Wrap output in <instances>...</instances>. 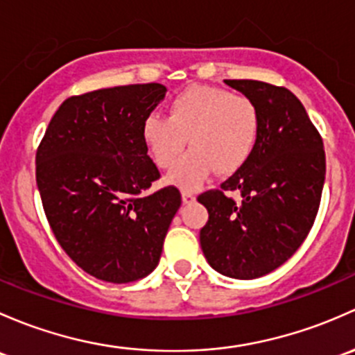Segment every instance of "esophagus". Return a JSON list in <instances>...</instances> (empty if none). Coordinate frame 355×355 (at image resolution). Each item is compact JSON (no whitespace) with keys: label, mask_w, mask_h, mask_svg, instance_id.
I'll return each mask as SVG.
<instances>
[{"label":"esophagus","mask_w":355,"mask_h":355,"mask_svg":"<svg viewBox=\"0 0 355 355\" xmlns=\"http://www.w3.org/2000/svg\"><path fill=\"white\" fill-rule=\"evenodd\" d=\"M181 198H182V203H193L196 200V196L193 195L191 191H182Z\"/></svg>","instance_id":"esophagus-1"}]
</instances>
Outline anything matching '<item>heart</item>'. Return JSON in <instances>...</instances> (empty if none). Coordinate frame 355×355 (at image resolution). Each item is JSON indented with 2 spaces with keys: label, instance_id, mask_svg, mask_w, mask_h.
I'll return each mask as SVG.
<instances>
[{
  "label": "heart",
  "instance_id": "1",
  "mask_svg": "<svg viewBox=\"0 0 355 355\" xmlns=\"http://www.w3.org/2000/svg\"><path fill=\"white\" fill-rule=\"evenodd\" d=\"M261 135V114L253 98L211 85H193L169 102L167 116L152 112L141 123V140L162 169L189 138L190 150L174 164L166 181L195 189L217 169L231 176L253 157Z\"/></svg>",
  "mask_w": 355,
  "mask_h": 355
}]
</instances>
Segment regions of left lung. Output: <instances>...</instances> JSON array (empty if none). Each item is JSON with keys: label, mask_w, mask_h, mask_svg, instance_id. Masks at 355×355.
Here are the masks:
<instances>
[{"label": "left lung", "mask_w": 355, "mask_h": 355, "mask_svg": "<svg viewBox=\"0 0 355 355\" xmlns=\"http://www.w3.org/2000/svg\"><path fill=\"white\" fill-rule=\"evenodd\" d=\"M253 98L261 114L259 144L250 162L220 189L198 196L208 210L200 244L208 265L231 279L266 275L304 243L324 184L323 140L304 105L286 87L225 80ZM224 191H239L236 204Z\"/></svg>", "instance_id": "obj_1"}]
</instances>
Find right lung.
I'll return each instance as SVG.
<instances>
[{"label": "right lung", "mask_w": 355, "mask_h": 355, "mask_svg": "<svg viewBox=\"0 0 355 355\" xmlns=\"http://www.w3.org/2000/svg\"><path fill=\"white\" fill-rule=\"evenodd\" d=\"M167 89L160 83L69 97L51 119L35 155L47 222L67 254L98 280L128 284L155 270L181 193H147L160 178L141 123Z\"/></svg>", "instance_id": "add662e5"}]
</instances>
